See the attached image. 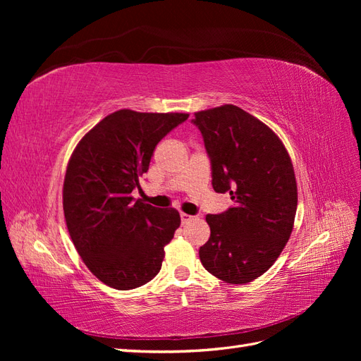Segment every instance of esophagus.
<instances>
[{"instance_id":"esophagus-1","label":"esophagus","mask_w":361,"mask_h":361,"mask_svg":"<svg viewBox=\"0 0 361 361\" xmlns=\"http://www.w3.org/2000/svg\"><path fill=\"white\" fill-rule=\"evenodd\" d=\"M180 220H182V223L185 224V223H188V221H191V220H194V216H191V215H188V214H180Z\"/></svg>"}]
</instances>
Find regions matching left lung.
Wrapping results in <instances>:
<instances>
[{"instance_id": "obj_1", "label": "left lung", "mask_w": 361, "mask_h": 361, "mask_svg": "<svg viewBox=\"0 0 361 361\" xmlns=\"http://www.w3.org/2000/svg\"><path fill=\"white\" fill-rule=\"evenodd\" d=\"M211 159L212 187L235 204L207 214L211 236L199 250L207 272L244 285L267 272L289 241L297 214V180L280 138L235 105L195 113Z\"/></svg>"}]
</instances>
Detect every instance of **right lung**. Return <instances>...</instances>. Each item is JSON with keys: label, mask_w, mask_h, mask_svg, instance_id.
Masks as SVG:
<instances>
[{"label": "right lung", "mask_w": 361, "mask_h": 361, "mask_svg": "<svg viewBox=\"0 0 361 361\" xmlns=\"http://www.w3.org/2000/svg\"><path fill=\"white\" fill-rule=\"evenodd\" d=\"M190 114L120 110L102 118L73 150L63 185V209L84 264L106 286L146 285L162 265L164 247L180 226L173 207L135 200L159 141Z\"/></svg>", "instance_id": "right-lung-1"}]
</instances>
